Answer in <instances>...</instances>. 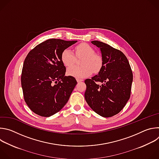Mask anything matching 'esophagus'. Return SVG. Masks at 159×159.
Here are the masks:
<instances>
[{
  "label": "esophagus",
  "mask_w": 159,
  "mask_h": 159,
  "mask_svg": "<svg viewBox=\"0 0 159 159\" xmlns=\"http://www.w3.org/2000/svg\"><path fill=\"white\" fill-rule=\"evenodd\" d=\"M77 82H78V83H79V82H82V81H83V80H82V79H77Z\"/></svg>",
  "instance_id": "esophagus-1"
}]
</instances>
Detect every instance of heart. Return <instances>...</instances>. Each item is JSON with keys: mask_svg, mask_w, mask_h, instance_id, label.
<instances>
[{"mask_svg": "<svg viewBox=\"0 0 159 159\" xmlns=\"http://www.w3.org/2000/svg\"><path fill=\"white\" fill-rule=\"evenodd\" d=\"M75 54L69 49L64 50L61 54V60L63 65L70 67L67 74L77 79H83L90 76L94 72H98L102 66V60L101 57L95 54L94 50L86 43H80L74 48ZM82 57L81 67H72L76 62V57ZM71 66L72 67H70Z\"/></svg>", "mask_w": 159, "mask_h": 159, "instance_id": "b5f03b06", "label": "heart"}]
</instances>
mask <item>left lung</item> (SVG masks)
I'll return each mask as SVG.
<instances>
[{"mask_svg":"<svg viewBox=\"0 0 159 159\" xmlns=\"http://www.w3.org/2000/svg\"><path fill=\"white\" fill-rule=\"evenodd\" d=\"M102 64L99 74L85 80V99L99 115L109 118L119 113L130 98L133 73L126 57L119 50L99 41Z\"/></svg>","mask_w":159,"mask_h":159,"instance_id":"left-lung-1","label":"left lung"}]
</instances>
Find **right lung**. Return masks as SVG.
<instances>
[{
	"label": "right lung",
	"mask_w": 159,
	"mask_h": 159,
	"mask_svg": "<svg viewBox=\"0 0 159 159\" xmlns=\"http://www.w3.org/2000/svg\"><path fill=\"white\" fill-rule=\"evenodd\" d=\"M77 41L49 39L41 43L26 56L21 74L24 99L35 114L49 117L60 111L69 101L77 84L65 76L62 52Z\"/></svg>",
	"instance_id": "1"
}]
</instances>
